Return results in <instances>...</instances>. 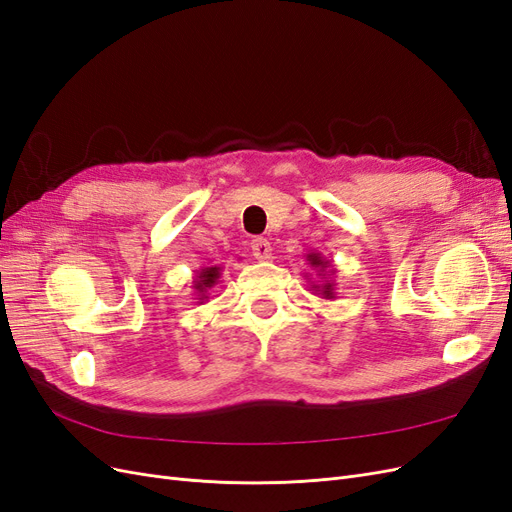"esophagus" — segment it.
Listing matches in <instances>:
<instances>
[{
  "label": "esophagus",
  "instance_id": "obj_1",
  "mask_svg": "<svg viewBox=\"0 0 512 512\" xmlns=\"http://www.w3.org/2000/svg\"><path fill=\"white\" fill-rule=\"evenodd\" d=\"M252 256H254L256 260H260V262L271 260V243H269L267 239L256 237V239L252 241Z\"/></svg>",
  "mask_w": 512,
  "mask_h": 512
}]
</instances>
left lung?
I'll return each mask as SVG.
<instances>
[{"label":"left lung","instance_id":"8db88e82","mask_svg":"<svg viewBox=\"0 0 512 512\" xmlns=\"http://www.w3.org/2000/svg\"><path fill=\"white\" fill-rule=\"evenodd\" d=\"M305 260H307L309 269H312L314 275L318 277V282H312V273H305L307 280L312 282L309 284V288H312L314 294H318V297H322V299H335V282L331 280V277L335 275V267L331 265V260H327L318 252L305 254Z\"/></svg>","mask_w":512,"mask_h":512}]
</instances>
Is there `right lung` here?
<instances>
[{"instance_id": "right-lung-1", "label": "right lung", "mask_w": 512, "mask_h": 512, "mask_svg": "<svg viewBox=\"0 0 512 512\" xmlns=\"http://www.w3.org/2000/svg\"><path fill=\"white\" fill-rule=\"evenodd\" d=\"M220 275H222V267H218V265L203 267V269L196 271L192 288L196 290L194 294H196V299H198L200 305H203L209 299V290L220 282Z\"/></svg>"}]
</instances>
